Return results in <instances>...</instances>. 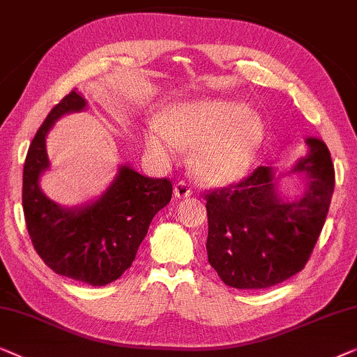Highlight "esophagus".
<instances>
[{"label":"esophagus","instance_id":"34e87169","mask_svg":"<svg viewBox=\"0 0 357 357\" xmlns=\"http://www.w3.org/2000/svg\"><path fill=\"white\" fill-rule=\"evenodd\" d=\"M173 190H174V197H178V199L190 197V195H192V189H190L188 183H184V181H179V183L174 184Z\"/></svg>","mask_w":357,"mask_h":357}]
</instances>
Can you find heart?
<instances>
[{
    "label": "heart",
    "instance_id": "b5f03b06",
    "mask_svg": "<svg viewBox=\"0 0 357 357\" xmlns=\"http://www.w3.org/2000/svg\"><path fill=\"white\" fill-rule=\"evenodd\" d=\"M264 140L260 119L243 103L204 98L165 108L145 132V144L160 157L173 160L181 144L194 149V168L212 184L243 178Z\"/></svg>",
    "mask_w": 357,
    "mask_h": 357
}]
</instances>
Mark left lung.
I'll return each instance as SVG.
<instances>
[{
  "label": "left lung",
  "mask_w": 357,
  "mask_h": 357,
  "mask_svg": "<svg viewBox=\"0 0 357 357\" xmlns=\"http://www.w3.org/2000/svg\"><path fill=\"white\" fill-rule=\"evenodd\" d=\"M309 155L293 172L309 188L296 202H281L272 167L255 168L227 188L205 190L208 264L225 284L264 289L288 280L307 264L327 218L335 169L322 140L309 137Z\"/></svg>",
  "instance_id": "left-lung-1"
}]
</instances>
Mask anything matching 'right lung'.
Listing matches in <instances>:
<instances>
[{
	"label": "right lung",
	"instance_id": "right-lung-1",
	"mask_svg": "<svg viewBox=\"0 0 357 357\" xmlns=\"http://www.w3.org/2000/svg\"><path fill=\"white\" fill-rule=\"evenodd\" d=\"M85 100L71 90L38 128L22 176V207L35 250L47 267L92 286L118 280L132 265L152 218L172 200L168 178H149L121 167L102 197L82 208H61L38 185L48 168L45 137L63 114L80 112Z\"/></svg>",
	"mask_w": 357,
	"mask_h": 357
}]
</instances>
